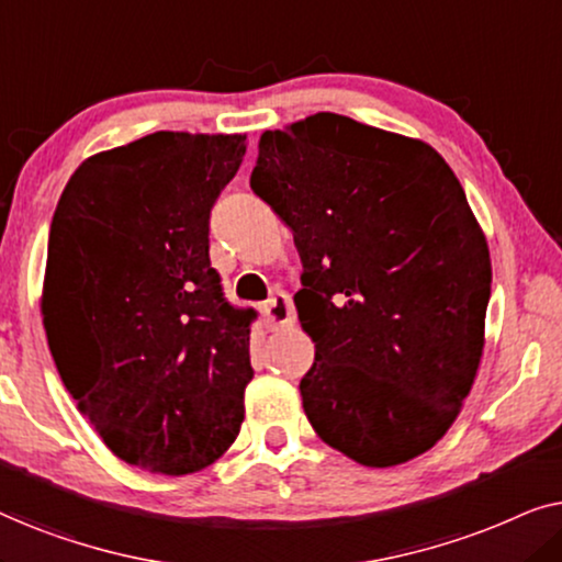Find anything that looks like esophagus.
<instances>
[{"instance_id":"34e87169","label":"esophagus","mask_w":562,"mask_h":562,"mask_svg":"<svg viewBox=\"0 0 562 562\" xmlns=\"http://www.w3.org/2000/svg\"><path fill=\"white\" fill-rule=\"evenodd\" d=\"M263 319L268 329H283L294 325L296 312H294V302H291V296L279 291V294L268 299L263 306Z\"/></svg>"}]
</instances>
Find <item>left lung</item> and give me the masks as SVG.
<instances>
[{
  "label": "left lung",
  "mask_w": 562,
  "mask_h": 562,
  "mask_svg": "<svg viewBox=\"0 0 562 562\" xmlns=\"http://www.w3.org/2000/svg\"><path fill=\"white\" fill-rule=\"evenodd\" d=\"M250 189L302 256L314 340L306 419L360 465L422 456L456 422L483 352L488 245L427 143L317 112L260 135Z\"/></svg>",
  "instance_id": "left-lung-1"
}]
</instances>
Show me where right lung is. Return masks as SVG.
<instances>
[{
	"label": "right lung",
	"mask_w": 562,
	"mask_h": 562,
	"mask_svg": "<svg viewBox=\"0 0 562 562\" xmlns=\"http://www.w3.org/2000/svg\"><path fill=\"white\" fill-rule=\"evenodd\" d=\"M243 156L245 135H145L83 160L53 214L50 356L106 448L143 471H202L240 432L258 314L225 299L210 212Z\"/></svg>",
	"instance_id": "1"
}]
</instances>
